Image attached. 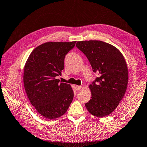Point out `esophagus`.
I'll return each mask as SVG.
<instances>
[{
	"label": "esophagus",
	"instance_id": "esophagus-1",
	"mask_svg": "<svg viewBox=\"0 0 147 147\" xmlns=\"http://www.w3.org/2000/svg\"><path fill=\"white\" fill-rule=\"evenodd\" d=\"M76 90H81V89L82 88V86L76 85Z\"/></svg>",
	"mask_w": 147,
	"mask_h": 147
}]
</instances>
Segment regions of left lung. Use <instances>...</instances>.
<instances>
[{"label": "left lung", "mask_w": 147, "mask_h": 147, "mask_svg": "<svg viewBox=\"0 0 147 147\" xmlns=\"http://www.w3.org/2000/svg\"><path fill=\"white\" fill-rule=\"evenodd\" d=\"M76 47L99 75L88 86L92 97L86 108L94 116L105 117L115 110L124 96L129 80L127 63L119 49L104 41H78Z\"/></svg>", "instance_id": "left-lung-1"}]
</instances>
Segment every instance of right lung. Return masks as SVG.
<instances>
[{
	"label": "right lung",
	"instance_id": "add662e5",
	"mask_svg": "<svg viewBox=\"0 0 147 147\" xmlns=\"http://www.w3.org/2000/svg\"><path fill=\"white\" fill-rule=\"evenodd\" d=\"M76 41L47 42L32 51L25 62L24 84L31 105L49 119L62 116L69 107L74 93L71 86L60 83L65 55Z\"/></svg>",
	"mask_w": 147,
	"mask_h": 147
}]
</instances>
